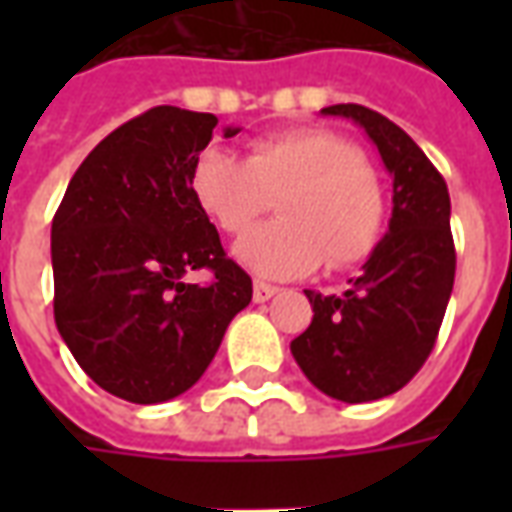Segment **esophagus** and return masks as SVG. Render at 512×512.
<instances>
[{
    "label": "esophagus",
    "instance_id": "obj_1",
    "mask_svg": "<svg viewBox=\"0 0 512 512\" xmlns=\"http://www.w3.org/2000/svg\"><path fill=\"white\" fill-rule=\"evenodd\" d=\"M277 293H279L277 285H268V282H255V293H252V296H255L257 304H263V301L274 299Z\"/></svg>",
    "mask_w": 512,
    "mask_h": 512
}]
</instances>
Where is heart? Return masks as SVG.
<instances>
[{
	"instance_id": "obj_1",
	"label": "heart",
	"mask_w": 512,
	"mask_h": 512,
	"mask_svg": "<svg viewBox=\"0 0 512 512\" xmlns=\"http://www.w3.org/2000/svg\"><path fill=\"white\" fill-rule=\"evenodd\" d=\"M202 216L227 235L246 233L268 197L277 222L233 246V257L263 279H296L321 266L365 260L384 233L386 194L378 172L345 136L299 128L260 136L246 158L222 147L202 150L189 175Z\"/></svg>"
}]
</instances>
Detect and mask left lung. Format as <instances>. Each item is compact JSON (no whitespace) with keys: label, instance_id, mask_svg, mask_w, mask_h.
<instances>
[{"label":"left lung","instance_id":"obj_1","mask_svg":"<svg viewBox=\"0 0 512 512\" xmlns=\"http://www.w3.org/2000/svg\"><path fill=\"white\" fill-rule=\"evenodd\" d=\"M321 115L354 120L378 147L392 175V219L343 296L307 290L315 315L290 354L323 395L370 403L406 386L433 351L455 282L450 191L384 115L359 104L326 106Z\"/></svg>","mask_w":512,"mask_h":512}]
</instances>
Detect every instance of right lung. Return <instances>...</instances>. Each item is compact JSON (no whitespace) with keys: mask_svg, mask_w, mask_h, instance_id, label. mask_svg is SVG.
<instances>
[{"mask_svg":"<svg viewBox=\"0 0 512 512\" xmlns=\"http://www.w3.org/2000/svg\"><path fill=\"white\" fill-rule=\"evenodd\" d=\"M216 123L178 106L128 120L84 158L51 222L60 337L95 384L128 403L191 389L252 301V279L189 191ZM197 267H211L214 282L186 283Z\"/></svg>","mask_w":512,"mask_h":512,"instance_id":"add662e5","label":"right lung"}]
</instances>
